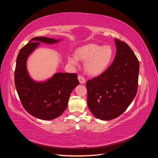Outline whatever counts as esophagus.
<instances>
[{
	"label": "esophagus",
	"mask_w": 158,
	"mask_h": 158,
	"mask_svg": "<svg viewBox=\"0 0 158 158\" xmlns=\"http://www.w3.org/2000/svg\"><path fill=\"white\" fill-rule=\"evenodd\" d=\"M78 78V80H79V82H80V84H84L85 82V79L82 76L79 75Z\"/></svg>",
	"instance_id": "obj_1"
}]
</instances>
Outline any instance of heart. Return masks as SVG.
<instances>
[{
  "instance_id": "obj_1",
  "label": "heart",
  "mask_w": 158,
  "mask_h": 158,
  "mask_svg": "<svg viewBox=\"0 0 158 158\" xmlns=\"http://www.w3.org/2000/svg\"><path fill=\"white\" fill-rule=\"evenodd\" d=\"M74 56L68 58L69 63L73 65L78 64V59L85 63V70L92 76H98L109 67L113 58L114 51L110 45L101 46L89 44L80 47L76 50Z\"/></svg>"
}]
</instances>
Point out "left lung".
<instances>
[{"label":"left lung","instance_id":"1","mask_svg":"<svg viewBox=\"0 0 158 158\" xmlns=\"http://www.w3.org/2000/svg\"><path fill=\"white\" fill-rule=\"evenodd\" d=\"M116 55L99 76L86 82L88 106L94 115L105 121L120 116L136 95L139 61L125 42L114 39Z\"/></svg>","mask_w":158,"mask_h":158}]
</instances>
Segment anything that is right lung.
I'll return each mask as SVG.
<instances>
[{
	"mask_svg": "<svg viewBox=\"0 0 158 158\" xmlns=\"http://www.w3.org/2000/svg\"><path fill=\"white\" fill-rule=\"evenodd\" d=\"M45 37H33L18 55L14 83L19 98L26 111L42 120L59 117L67 107L72 91L79 84L76 73H56L44 82L33 81L27 73L26 60L40 42L52 44L58 42Z\"/></svg>",
	"mask_w": 158,
	"mask_h": 158,
	"instance_id": "1",
	"label": "right lung"
}]
</instances>
